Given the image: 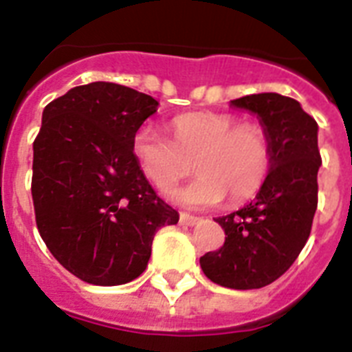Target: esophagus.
I'll return each mask as SVG.
<instances>
[{
  "label": "esophagus",
  "mask_w": 352,
  "mask_h": 352,
  "mask_svg": "<svg viewBox=\"0 0 352 352\" xmlns=\"http://www.w3.org/2000/svg\"><path fill=\"white\" fill-rule=\"evenodd\" d=\"M197 223H201V217H195V215H190V214H181V225L195 226Z\"/></svg>",
  "instance_id": "34e87169"
}]
</instances>
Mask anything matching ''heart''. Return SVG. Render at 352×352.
Here are the masks:
<instances>
[{
	"instance_id": "obj_1",
	"label": "heart",
	"mask_w": 352,
	"mask_h": 352,
	"mask_svg": "<svg viewBox=\"0 0 352 352\" xmlns=\"http://www.w3.org/2000/svg\"><path fill=\"white\" fill-rule=\"evenodd\" d=\"M173 140L151 126L133 137V153L144 175L166 192L192 170L199 177L173 190L171 197L188 208L217 206L228 195L239 203L259 192L272 166V144L256 122H239L232 113L192 111L170 122Z\"/></svg>"
}]
</instances>
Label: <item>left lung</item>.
Wrapping results in <instances>:
<instances>
[{"label": "left lung", "instance_id": "obj_1", "mask_svg": "<svg viewBox=\"0 0 352 352\" xmlns=\"http://www.w3.org/2000/svg\"><path fill=\"white\" fill-rule=\"evenodd\" d=\"M256 113L272 144V166L250 204L217 217L225 245L201 257L204 276L221 287L250 290L283 276L303 250L318 208L316 120L300 102L278 93L232 100Z\"/></svg>", "mask_w": 352, "mask_h": 352}]
</instances>
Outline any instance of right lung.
Wrapping results in <instances>:
<instances>
[{"label":"right lung","mask_w":352,"mask_h":352,"mask_svg":"<svg viewBox=\"0 0 352 352\" xmlns=\"http://www.w3.org/2000/svg\"><path fill=\"white\" fill-rule=\"evenodd\" d=\"M159 102L93 82L47 104L34 138L32 203L41 239L85 283H129L146 270L155 232L179 214L155 193L133 137Z\"/></svg>","instance_id":"obj_1"}]
</instances>
